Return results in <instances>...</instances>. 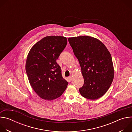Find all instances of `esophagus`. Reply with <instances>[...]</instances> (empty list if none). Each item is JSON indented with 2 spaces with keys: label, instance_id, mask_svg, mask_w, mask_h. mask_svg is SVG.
<instances>
[{
  "label": "esophagus",
  "instance_id": "obj_1",
  "mask_svg": "<svg viewBox=\"0 0 132 132\" xmlns=\"http://www.w3.org/2000/svg\"><path fill=\"white\" fill-rule=\"evenodd\" d=\"M68 79L69 80V81H72V76H69V77H68Z\"/></svg>",
  "mask_w": 132,
  "mask_h": 132
}]
</instances>
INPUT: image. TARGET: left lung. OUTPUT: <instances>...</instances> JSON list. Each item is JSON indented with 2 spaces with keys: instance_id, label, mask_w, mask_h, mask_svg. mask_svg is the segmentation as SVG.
I'll use <instances>...</instances> for the list:
<instances>
[{
  "instance_id": "8db88e82",
  "label": "left lung",
  "mask_w": 132,
  "mask_h": 132,
  "mask_svg": "<svg viewBox=\"0 0 132 132\" xmlns=\"http://www.w3.org/2000/svg\"><path fill=\"white\" fill-rule=\"evenodd\" d=\"M81 68L84 84L79 92L85 98L96 100L109 89L114 70L110 53L99 40L89 36L68 39Z\"/></svg>"
}]
</instances>
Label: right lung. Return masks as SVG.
Wrapping results in <instances>:
<instances>
[{"label": "right lung", "mask_w": 132, "mask_h": 132, "mask_svg": "<svg viewBox=\"0 0 132 132\" xmlns=\"http://www.w3.org/2000/svg\"><path fill=\"white\" fill-rule=\"evenodd\" d=\"M67 43L64 36H46L28 53L26 70L29 81L43 99L51 101L60 97L67 87L68 82L62 77L61 68L56 63Z\"/></svg>", "instance_id": "add662e5"}]
</instances>
